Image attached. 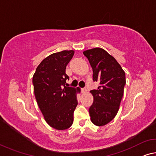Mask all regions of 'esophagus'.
<instances>
[{"instance_id": "obj_1", "label": "esophagus", "mask_w": 156, "mask_h": 156, "mask_svg": "<svg viewBox=\"0 0 156 156\" xmlns=\"http://www.w3.org/2000/svg\"><path fill=\"white\" fill-rule=\"evenodd\" d=\"M87 91V89H86L85 87V88H82L81 89V92L82 93H83V94H85V93H86Z\"/></svg>"}]
</instances>
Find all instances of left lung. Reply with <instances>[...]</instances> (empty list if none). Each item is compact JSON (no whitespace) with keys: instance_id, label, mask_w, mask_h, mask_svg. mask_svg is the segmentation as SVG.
<instances>
[{"instance_id":"1","label":"left lung","mask_w":156,"mask_h":156,"mask_svg":"<svg viewBox=\"0 0 156 156\" xmlns=\"http://www.w3.org/2000/svg\"><path fill=\"white\" fill-rule=\"evenodd\" d=\"M93 70V80L98 82L97 90L90 91L94 97L89 112L94 124L102 126L111 122L119 109L126 84L122 66L107 51L94 48L83 52Z\"/></svg>"}]
</instances>
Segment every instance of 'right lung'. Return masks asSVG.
<instances>
[{
	"instance_id": "add662e5",
	"label": "right lung",
	"mask_w": 156,
	"mask_h": 156,
	"mask_svg": "<svg viewBox=\"0 0 156 156\" xmlns=\"http://www.w3.org/2000/svg\"><path fill=\"white\" fill-rule=\"evenodd\" d=\"M73 55V50L51 54L41 61L33 77L34 96L44 119L59 130L72 125L76 95L80 92L79 87L66 86V67Z\"/></svg>"
}]
</instances>
